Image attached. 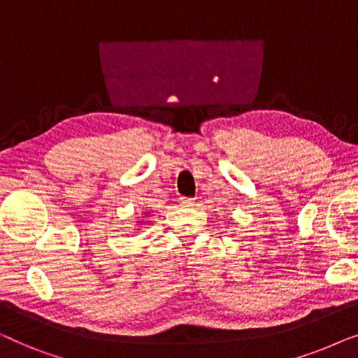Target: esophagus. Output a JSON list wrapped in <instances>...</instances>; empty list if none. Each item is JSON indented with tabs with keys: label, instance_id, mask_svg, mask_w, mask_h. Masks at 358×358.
<instances>
[{
	"label": "esophagus",
	"instance_id": "obj_1",
	"mask_svg": "<svg viewBox=\"0 0 358 358\" xmlns=\"http://www.w3.org/2000/svg\"><path fill=\"white\" fill-rule=\"evenodd\" d=\"M179 203H180V207H192V205H195V200L189 199V197H180Z\"/></svg>",
	"mask_w": 358,
	"mask_h": 358
}]
</instances>
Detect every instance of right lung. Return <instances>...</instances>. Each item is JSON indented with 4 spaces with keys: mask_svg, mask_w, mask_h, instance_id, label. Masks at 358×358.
<instances>
[{
    "mask_svg": "<svg viewBox=\"0 0 358 358\" xmlns=\"http://www.w3.org/2000/svg\"><path fill=\"white\" fill-rule=\"evenodd\" d=\"M145 215H150V212H146V213H145Z\"/></svg>",
    "mask_w": 358,
    "mask_h": 358,
    "instance_id": "1",
    "label": "right lung"
}]
</instances>
